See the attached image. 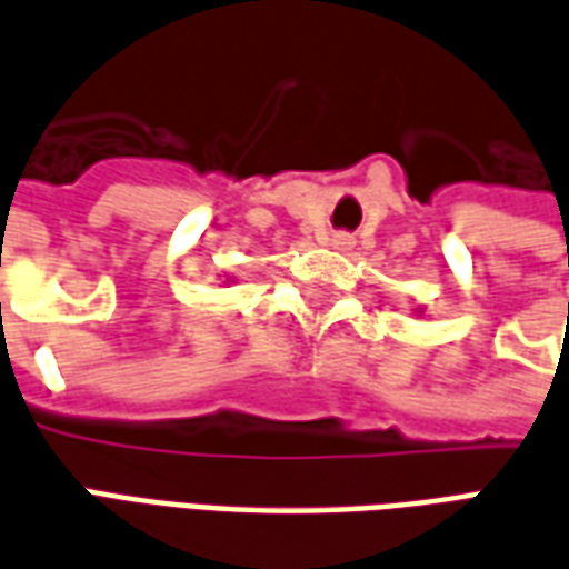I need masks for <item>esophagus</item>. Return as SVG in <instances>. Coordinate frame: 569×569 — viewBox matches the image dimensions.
I'll use <instances>...</instances> for the list:
<instances>
[{"mask_svg": "<svg viewBox=\"0 0 569 569\" xmlns=\"http://www.w3.org/2000/svg\"><path fill=\"white\" fill-rule=\"evenodd\" d=\"M329 247H332V249H350V247H353V237L345 234V231H335V234L329 237Z\"/></svg>", "mask_w": 569, "mask_h": 569, "instance_id": "obj_1", "label": "esophagus"}]
</instances>
